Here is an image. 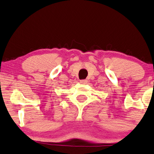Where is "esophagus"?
Wrapping results in <instances>:
<instances>
[{"instance_id":"34e87169","label":"esophagus","mask_w":154,"mask_h":154,"mask_svg":"<svg viewBox=\"0 0 154 154\" xmlns=\"http://www.w3.org/2000/svg\"><path fill=\"white\" fill-rule=\"evenodd\" d=\"M80 82L81 83V84H87V80H80Z\"/></svg>"}]
</instances>
